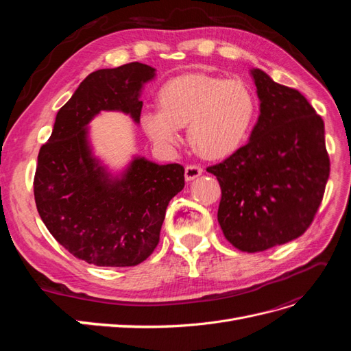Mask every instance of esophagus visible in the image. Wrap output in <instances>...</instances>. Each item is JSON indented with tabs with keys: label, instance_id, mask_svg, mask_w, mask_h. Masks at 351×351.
<instances>
[{
	"label": "esophagus",
	"instance_id": "1",
	"mask_svg": "<svg viewBox=\"0 0 351 351\" xmlns=\"http://www.w3.org/2000/svg\"><path fill=\"white\" fill-rule=\"evenodd\" d=\"M204 173V169H202L199 165H189L184 169V178L186 182H193L199 176H202Z\"/></svg>",
	"mask_w": 351,
	"mask_h": 351
}]
</instances>
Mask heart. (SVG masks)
I'll return each instance as SVG.
<instances>
[{"mask_svg":"<svg viewBox=\"0 0 351 351\" xmlns=\"http://www.w3.org/2000/svg\"><path fill=\"white\" fill-rule=\"evenodd\" d=\"M158 99L161 107L146 108L139 115L145 134L161 149H173L189 124L190 142L210 159L240 149L258 114L256 95L246 82L205 73L168 80Z\"/></svg>","mask_w":351,"mask_h":351,"instance_id":"b5f03b06","label":"heart"}]
</instances>
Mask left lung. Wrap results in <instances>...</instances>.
<instances>
[{"label": "left lung", "mask_w": 351, "mask_h": 351, "mask_svg": "<svg viewBox=\"0 0 351 351\" xmlns=\"http://www.w3.org/2000/svg\"><path fill=\"white\" fill-rule=\"evenodd\" d=\"M250 76L259 117L249 142L208 168L221 186L218 222L236 249L262 252L307 230L329 177L324 120L303 95L261 69Z\"/></svg>", "instance_id": "left-lung-1"}]
</instances>
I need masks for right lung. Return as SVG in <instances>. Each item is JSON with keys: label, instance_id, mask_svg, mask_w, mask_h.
Segmentation results:
<instances>
[{"label": "right lung", "instance_id": "add662e5", "mask_svg": "<svg viewBox=\"0 0 351 351\" xmlns=\"http://www.w3.org/2000/svg\"><path fill=\"white\" fill-rule=\"evenodd\" d=\"M142 62L90 73L57 112L40 147L34 192L39 215L62 247L97 267H134L159 241L165 209L184 187V168L133 155L114 171L95 154L90 121L105 111L139 124L146 83Z\"/></svg>", "mask_w": 351, "mask_h": 351}]
</instances>
